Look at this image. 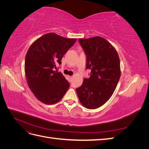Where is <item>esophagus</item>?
Wrapping results in <instances>:
<instances>
[{
    "mask_svg": "<svg viewBox=\"0 0 149 149\" xmlns=\"http://www.w3.org/2000/svg\"><path fill=\"white\" fill-rule=\"evenodd\" d=\"M72 76H68V81L70 82H71V80H72Z\"/></svg>",
    "mask_w": 149,
    "mask_h": 149,
    "instance_id": "obj_1",
    "label": "esophagus"
}]
</instances>
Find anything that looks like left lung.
Masks as SVG:
<instances>
[{"instance_id": "1", "label": "left lung", "mask_w": 149, "mask_h": 149, "mask_svg": "<svg viewBox=\"0 0 149 149\" xmlns=\"http://www.w3.org/2000/svg\"><path fill=\"white\" fill-rule=\"evenodd\" d=\"M78 41L86 55V69L91 73L76 91L81 104L94 109L105 104L114 91L120 76L119 57L115 48L102 37Z\"/></svg>"}]
</instances>
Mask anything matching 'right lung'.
<instances>
[{"label":"right lung","mask_w":149,"mask_h":149,"mask_svg":"<svg viewBox=\"0 0 149 149\" xmlns=\"http://www.w3.org/2000/svg\"><path fill=\"white\" fill-rule=\"evenodd\" d=\"M76 40L48 33L36 40L29 48L25 61L26 81L42 102L53 104L59 102L68 89L69 82L55 69Z\"/></svg>","instance_id":"right-lung-1"}]
</instances>
